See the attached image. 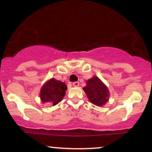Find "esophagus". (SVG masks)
Here are the masks:
<instances>
[{
    "label": "esophagus",
    "mask_w": 152,
    "mask_h": 152,
    "mask_svg": "<svg viewBox=\"0 0 152 152\" xmlns=\"http://www.w3.org/2000/svg\"><path fill=\"white\" fill-rule=\"evenodd\" d=\"M72 84H73V86H78V85H79V83H78V81H75L72 83Z\"/></svg>",
    "instance_id": "esophagus-1"
}]
</instances>
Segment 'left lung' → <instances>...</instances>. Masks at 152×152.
Returning a JSON list of instances; mask_svg holds the SVG:
<instances>
[{
  "instance_id": "obj_1",
  "label": "left lung",
  "mask_w": 152,
  "mask_h": 152,
  "mask_svg": "<svg viewBox=\"0 0 152 152\" xmlns=\"http://www.w3.org/2000/svg\"><path fill=\"white\" fill-rule=\"evenodd\" d=\"M83 90L90 102L96 106L104 105L109 99L108 88L96 76L87 81Z\"/></svg>"
}]
</instances>
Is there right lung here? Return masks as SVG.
<instances>
[{
	"label": "right lung",
	"mask_w": 152,
	"mask_h": 152,
	"mask_svg": "<svg viewBox=\"0 0 152 152\" xmlns=\"http://www.w3.org/2000/svg\"><path fill=\"white\" fill-rule=\"evenodd\" d=\"M66 89L67 86L66 83L51 78L43 85L40 93V97L43 103L49 102L56 105L64 98Z\"/></svg>",
	"instance_id": "add662e5"
}]
</instances>
